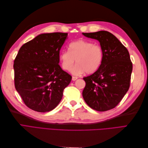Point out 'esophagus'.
Segmentation results:
<instances>
[{
    "instance_id": "obj_1",
    "label": "esophagus",
    "mask_w": 148,
    "mask_h": 148,
    "mask_svg": "<svg viewBox=\"0 0 148 148\" xmlns=\"http://www.w3.org/2000/svg\"><path fill=\"white\" fill-rule=\"evenodd\" d=\"M78 79V77H72V80L73 81H75L76 79Z\"/></svg>"
}]
</instances>
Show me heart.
I'll return each mask as SVG.
<instances>
[{"instance_id": "heart-1", "label": "heart", "mask_w": 148, "mask_h": 148, "mask_svg": "<svg viewBox=\"0 0 148 148\" xmlns=\"http://www.w3.org/2000/svg\"><path fill=\"white\" fill-rule=\"evenodd\" d=\"M104 51L98 44L87 40H78L69 44L68 51H63L60 53L62 66L66 71H71L75 60L77 65L73 69L74 75H79L84 73H95L100 67Z\"/></svg>"}]
</instances>
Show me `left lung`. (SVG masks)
<instances>
[{
  "label": "left lung",
  "mask_w": 148,
  "mask_h": 148,
  "mask_svg": "<svg viewBox=\"0 0 148 148\" xmlns=\"http://www.w3.org/2000/svg\"><path fill=\"white\" fill-rule=\"evenodd\" d=\"M99 41L104 51L102 62L96 72L84 77L83 97L94 110L104 112L114 109L122 99L130 84L133 69L127 49L114 34L106 31L83 33Z\"/></svg>",
  "instance_id": "1"
}]
</instances>
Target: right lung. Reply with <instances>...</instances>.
<instances>
[{"label":"right lung","mask_w":148,"mask_h":148,"mask_svg":"<svg viewBox=\"0 0 148 148\" xmlns=\"http://www.w3.org/2000/svg\"><path fill=\"white\" fill-rule=\"evenodd\" d=\"M67 33L38 35L24 44L14 60V83L25 104L46 112L59 104L71 76L61 69L60 50Z\"/></svg>","instance_id":"add662e5"}]
</instances>
